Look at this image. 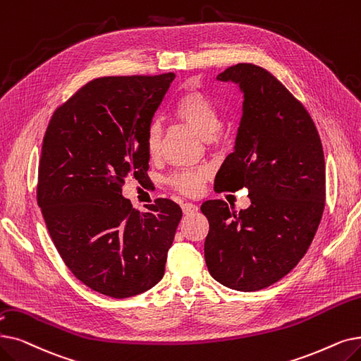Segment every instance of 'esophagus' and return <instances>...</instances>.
Returning <instances> with one entry per match:
<instances>
[{"label": "esophagus", "mask_w": 361, "mask_h": 361, "mask_svg": "<svg viewBox=\"0 0 361 361\" xmlns=\"http://www.w3.org/2000/svg\"><path fill=\"white\" fill-rule=\"evenodd\" d=\"M197 211H199V208H197V205H195V203H190V202L183 203V212H184L185 215L195 214V212H197Z\"/></svg>", "instance_id": "esophagus-1"}]
</instances>
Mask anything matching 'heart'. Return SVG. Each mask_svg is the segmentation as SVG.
I'll list each match as a JSON object with an SVG mask.
<instances>
[{
  "instance_id": "obj_1",
  "label": "heart",
  "mask_w": 361,
  "mask_h": 361,
  "mask_svg": "<svg viewBox=\"0 0 361 361\" xmlns=\"http://www.w3.org/2000/svg\"><path fill=\"white\" fill-rule=\"evenodd\" d=\"M172 115L189 123L203 138L214 137L221 127V115L214 100L197 90L183 92L172 106ZM161 149V127L156 122L150 123L146 131V150L150 158H156ZM205 168H190L172 176L171 184L185 195H196L202 189V183L207 180Z\"/></svg>"
}]
</instances>
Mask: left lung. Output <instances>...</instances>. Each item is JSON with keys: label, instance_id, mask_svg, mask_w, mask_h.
I'll return each mask as SVG.
<instances>
[{"label": "left lung", "instance_id": "left-lung-1", "mask_svg": "<svg viewBox=\"0 0 361 361\" xmlns=\"http://www.w3.org/2000/svg\"><path fill=\"white\" fill-rule=\"evenodd\" d=\"M216 80L239 85L243 104L215 189L246 187L250 205L234 214L224 200L203 203L205 261L221 285L254 292L285 277L311 245L324 209V154L305 107L270 72L239 63Z\"/></svg>", "mask_w": 361, "mask_h": 361}]
</instances>
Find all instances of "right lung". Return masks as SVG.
Here are the masks:
<instances>
[{
	"mask_svg": "<svg viewBox=\"0 0 361 361\" xmlns=\"http://www.w3.org/2000/svg\"><path fill=\"white\" fill-rule=\"evenodd\" d=\"M176 73L104 76L54 112L44 135L38 205L73 276L112 298H128L164 277L183 216L169 199L133 209L122 184L147 176L146 131Z\"/></svg>",
	"mask_w": 361,
	"mask_h": 361,
	"instance_id": "obj_1",
	"label": "right lung"
}]
</instances>
